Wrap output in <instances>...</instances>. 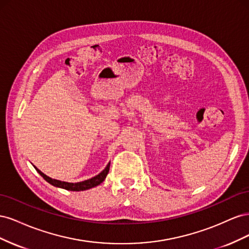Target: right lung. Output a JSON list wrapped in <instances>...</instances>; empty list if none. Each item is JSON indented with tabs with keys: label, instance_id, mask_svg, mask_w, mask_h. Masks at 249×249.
<instances>
[{
	"label": "right lung",
	"instance_id": "right-lung-1",
	"mask_svg": "<svg viewBox=\"0 0 249 249\" xmlns=\"http://www.w3.org/2000/svg\"><path fill=\"white\" fill-rule=\"evenodd\" d=\"M33 166H34V165H33ZM34 168L37 170V172H38L44 179L47 180L48 183H50L53 186L58 187V188H62V189H65V190H71V191H84V190L90 189V188L99 186L100 184H102L104 182L105 178H106V177L108 175V172H109L110 163H108L106 168H105L101 173H99L97 176H95L91 178H89V179L83 180V182H79V183H69V182H63V180L52 178L44 175V173L41 172L37 167L34 166Z\"/></svg>",
	"mask_w": 249,
	"mask_h": 249
}]
</instances>
